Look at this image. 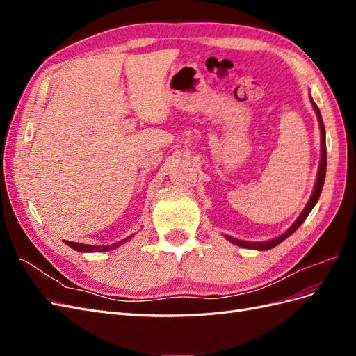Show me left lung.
<instances>
[{"mask_svg":"<svg viewBox=\"0 0 356 356\" xmlns=\"http://www.w3.org/2000/svg\"><path fill=\"white\" fill-rule=\"evenodd\" d=\"M310 102L314 105V110L316 113L318 117V122H319V129H321V161H319V169H318V175H316V182H315V187H314V193H312V196L306 204V208L303 209V212L300 213V217L296 220V222L291 225V227L284 233L279 236V238H275L272 241H266V242H246V241H239L236 238H232V236H225L232 243L242 246V248H248V250H257V251H266V250H272L276 245H279L281 242H284L286 238H289L291 234H293L301 224L305 222V220L307 218V215L310 213V211L314 209V207L316 204V202L319 200L321 196V191L322 187H324V181H325V172H327V144H325V127H324V122H322V117L319 113L318 105L315 104V101L312 99L310 96Z\"/></svg>","mask_w":356,"mask_h":356,"instance_id":"obj_1","label":"left lung"}]
</instances>
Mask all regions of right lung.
<instances>
[{
  "mask_svg": "<svg viewBox=\"0 0 356 356\" xmlns=\"http://www.w3.org/2000/svg\"><path fill=\"white\" fill-rule=\"evenodd\" d=\"M132 236H129V238L120 241V242H115L113 245H106V246H95V245H84V243H77V242H70V241H63L68 246H71L72 250L79 251V252H105V251H111V250H115V248H118L120 245H123L124 242H127L129 239H131Z\"/></svg>",
  "mask_w": 356,
  "mask_h": 356,
  "instance_id": "add662e5",
  "label": "right lung"
}]
</instances>
